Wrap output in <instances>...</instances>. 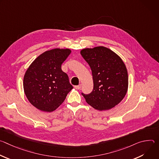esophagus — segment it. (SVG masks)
Returning <instances> with one entry per match:
<instances>
[{
    "label": "esophagus",
    "mask_w": 159,
    "mask_h": 159,
    "mask_svg": "<svg viewBox=\"0 0 159 159\" xmlns=\"http://www.w3.org/2000/svg\"><path fill=\"white\" fill-rule=\"evenodd\" d=\"M74 87L76 89H80V88H81V85L80 84V85H75V86H74Z\"/></svg>",
    "instance_id": "obj_1"
}]
</instances>
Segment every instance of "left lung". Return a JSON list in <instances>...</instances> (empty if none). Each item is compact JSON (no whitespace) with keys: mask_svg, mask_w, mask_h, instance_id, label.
<instances>
[{"mask_svg":"<svg viewBox=\"0 0 159 159\" xmlns=\"http://www.w3.org/2000/svg\"><path fill=\"white\" fill-rule=\"evenodd\" d=\"M80 54L92 70L94 88L82 96L86 102L99 111L108 110L125 98L128 87L125 64L114 52L104 47L84 48Z\"/></svg>","mask_w":159,"mask_h":159,"instance_id":"left-lung-1","label":"left lung"}]
</instances>
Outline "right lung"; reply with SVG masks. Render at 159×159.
I'll list each match as a JSON object with an SVG mask.
<instances>
[{"label":"right lung","instance_id":"right-lung-1","mask_svg":"<svg viewBox=\"0 0 159 159\" xmlns=\"http://www.w3.org/2000/svg\"><path fill=\"white\" fill-rule=\"evenodd\" d=\"M69 48H55L39 55L30 65L23 87L30 102L44 112H52L64 101L73 89L61 64L70 54Z\"/></svg>","mask_w":159,"mask_h":159}]
</instances>
